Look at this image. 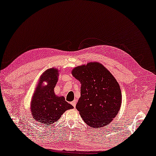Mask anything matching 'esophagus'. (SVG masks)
Here are the masks:
<instances>
[{"label": "esophagus", "mask_w": 156, "mask_h": 156, "mask_svg": "<svg viewBox=\"0 0 156 156\" xmlns=\"http://www.w3.org/2000/svg\"><path fill=\"white\" fill-rule=\"evenodd\" d=\"M71 104H72V105L74 106V108H75V106H76V100H74V101H73L72 102H71Z\"/></svg>", "instance_id": "1"}]
</instances>
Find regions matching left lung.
Listing matches in <instances>:
<instances>
[{"label":"left lung","instance_id":"1","mask_svg":"<svg viewBox=\"0 0 156 156\" xmlns=\"http://www.w3.org/2000/svg\"><path fill=\"white\" fill-rule=\"evenodd\" d=\"M71 73L81 85L76 108L84 122L98 129L111 123L122 104L120 87L113 75L96 61L75 67Z\"/></svg>","mask_w":156,"mask_h":156}]
</instances>
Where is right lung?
<instances>
[{"instance_id": "1", "label": "right lung", "mask_w": 156, "mask_h": 156, "mask_svg": "<svg viewBox=\"0 0 156 156\" xmlns=\"http://www.w3.org/2000/svg\"><path fill=\"white\" fill-rule=\"evenodd\" d=\"M58 73L57 68H52L41 75L30 103L33 119L46 126L58 121L67 110L73 108L64 97L57 96L55 93ZM43 82H47V85H44Z\"/></svg>"}]
</instances>
